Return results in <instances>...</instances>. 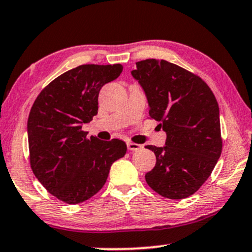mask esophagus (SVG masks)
<instances>
[{"instance_id":"esophagus-1","label":"esophagus","mask_w":252,"mask_h":252,"mask_svg":"<svg viewBox=\"0 0 252 252\" xmlns=\"http://www.w3.org/2000/svg\"><path fill=\"white\" fill-rule=\"evenodd\" d=\"M126 146L130 151H138V150L142 149V145L137 144V143H132V142H128L126 143Z\"/></svg>"}]
</instances>
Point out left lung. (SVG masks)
<instances>
[{
  "instance_id": "obj_1",
  "label": "left lung",
  "mask_w": 252,
  "mask_h": 252,
  "mask_svg": "<svg viewBox=\"0 0 252 252\" xmlns=\"http://www.w3.org/2000/svg\"><path fill=\"white\" fill-rule=\"evenodd\" d=\"M131 74L144 88L149 119L166 132L164 148L155 152V167L146 183L159 195L172 200L189 197L208 179L222 152L219 104L199 75L166 60L136 63Z\"/></svg>"
}]
</instances>
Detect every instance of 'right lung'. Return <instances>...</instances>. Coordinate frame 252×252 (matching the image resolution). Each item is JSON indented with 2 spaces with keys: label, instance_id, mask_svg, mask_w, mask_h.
<instances>
[{
  "label": "right lung",
  "instance_id": "right-lung-1",
  "mask_svg": "<svg viewBox=\"0 0 252 252\" xmlns=\"http://www.w3.org/2000/svg\"><path fill=\"white\" fill-rule=\"evenodd\" d=\"M122 71L121 63L80 65L51 81L31 107V170L60 201L76 205L94 196L106 184L111 164L126 155L123 141L89 138L82 130L84 123L97 115L100 89Z\"/></svg>",
  "mask_w": 252,
  "mask_h": 252
}]
</instances>
